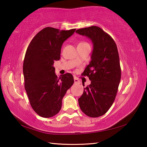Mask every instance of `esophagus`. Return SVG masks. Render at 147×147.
Instances as JSON below:
<instances>
[{
  "instance_id": "esophagus-1",
  "label": "esophagus",
  "mask_w": 147,
  "mask_h": 147,
  "mask_svg": "<svg viewBox=\"0 0 147 147\" xmlns=\"http://www.w3.org/2000/svg\"><path fill=\"white\" fill-rule=\"evenodd\" d=\"M74 83H76V84H80V80H78L77 78H74Z\"/></svg>"
}]
</instances>
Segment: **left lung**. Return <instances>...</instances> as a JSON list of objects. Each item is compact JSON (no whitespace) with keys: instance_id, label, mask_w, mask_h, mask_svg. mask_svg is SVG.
Returning <instances> with one entry per match:
<instances>
[{"instance_id":"left-lung-1","label":"left lung","mask_w":147,"mask_h":147,"mask_svg":"<svg viewBox=\"0 0 147 147\" xmlns=\"http://www.w3.org/2000/svg\"><path fill=\"white\" fill-rule=\"evenodd\" d=\"M92 40L91 61L82 75L88 76L90 85L84 88L78 99L81 110L91 117L105 114L117 95L121 70L117 45L112 37L100 28L92 26L76 31Z\"/></svg>"}]
</instances>
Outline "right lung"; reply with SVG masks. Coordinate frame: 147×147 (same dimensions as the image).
I'll return each mask as SVG.
<instances>
[{"mask_svg":"<svg viewBox=\"0 0 147 147\" xmlns=\"http://www.w3.org/2000/svg\"><path fill=\"white\" fill-rule=\"evenodd\" d=\"M75 30L46 27L28 47L23 62L24 88L31 106L40 116L47 118L57 114L62 98L74 83L71 73L58 78L53 65L60 59L62 43Z\"/></svg>","mask_w":147,"mask_h":147,"instance_id":"obj_1","label":"right lung"}]
</instances>
